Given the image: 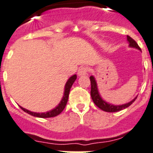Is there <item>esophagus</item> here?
Listing matches in <instances>:
<instances>
[{
    "label": "esophagus",
    "mask_w": 153,
    "mask_h": 153,
    "mask_svg": "<svg viewBox=\"0 0 153 153\" xmlns=\"http://www.w3.org/2000/svg\"><path fill=\"white\" fill-rule=\"evenodd\" d=\"M88 72V68L86 67H81L78 71V75L79 76H83L87 74Z\"/></svg>",
    "instance_id": "obj_1"
}]
</instances>
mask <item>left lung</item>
Here are the masks:
<instances>
[{
	"mask_svg": "<svg viewBox=\"0 0 153 153\" xmlns=\"http://www.w3.org/2000/svg\"><path fill=\"white\" fill-rule=\"evenodd\" d=\"M127 42H129V46L130 48H137L138 50H141L140 47L138 46V45L137 44V42H135L133 38H131L130 36L127 35ZM90 79V82H91V91H90V94H91V97L93 101L97 106L100 108L103 111H107V112H116V111H120L121 110L128 108L130 105L133 104V102L137 99V96L134 97L132 100H130V102L126 103V104H123V105H115L110 103H108L105 101L101 96L100 95V93L98 91V87H97V81L94 78V75L89 77Z\"/></svg>",
	"mask_w": 153,
	"mask_h": 153,
	"instance_id": "obj_1",
	"label": "left lung"
}]
</instances>
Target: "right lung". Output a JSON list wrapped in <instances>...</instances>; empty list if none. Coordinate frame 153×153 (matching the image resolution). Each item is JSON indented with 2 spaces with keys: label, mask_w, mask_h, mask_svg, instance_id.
<instances>
[{
  "label": "right lung",
  "mask_w": 153,
  "mask_h": 153,
  "mask_svg": "<svg viewBox=\"0 0 153 153\" xmlns=\"http://www.w3.org/2000/svg\"><path fill=\"white\" fill-rule=\"evenodd\" d=\"M77 75L76 74H74L72 76H71L68 80L67 81V82L65 84V87H64V96L62 97V100H60V102L59 103V105L56 107L55 108L52 109L51 111H46V112H33V111H30L27 109L24 108H22L20 106L21 109L23 110L25 112L28 113L29 115H33L34 117H38V118H51V117H55L56 115H58L59 114L63 111V110L65 108L67 103H68V97H69V93H70V89L72 86L73 83L74 82V81L76 80Z\"/></svg>",
  "instance_id": "add662e5"
}]
</instances>
